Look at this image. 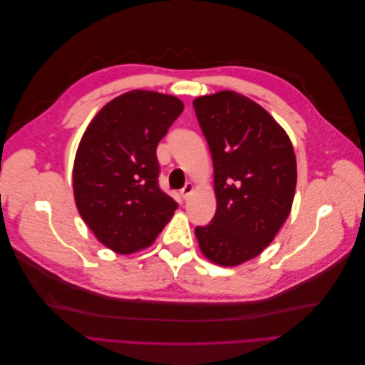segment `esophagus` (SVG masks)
I'll return each instance as SVG.
<instances>
[{"label":"esophagus","mask_w":365,"mask_h":365,"mask_svg":"<svg viewBox=\"0 0 365 365\" xmlns=\"http://www.w3.org/2000/svg\"><path fill=\"white\" fill-rule=\"evenodd\" d=\"M195 192V185L192 182H187L184 189L181 190V196L184 197V200H189V196Z\"/></svg>","instance_id":"esophagus-1"}]
</instances>
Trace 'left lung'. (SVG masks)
Here are the masks:
<instances>
[{
    "instance_id": "obj_1",
    "label": "left lung",
    "mask_w": 365,
    "mask_h": 365,
    "mask_svg": "<svg viewBox=\"0 0 365 365\" xmlns=\"http://www.w3.org/2000/svg\"><path fill=\"white\" fill-rule=\"evenodd\" d=\"M193 106L213 158L216 196L212 224L195 235L210 262L237 267L263 252L291 213L294 148L267 109L244 94H207Z\"/></svg>"
}]
</instances>
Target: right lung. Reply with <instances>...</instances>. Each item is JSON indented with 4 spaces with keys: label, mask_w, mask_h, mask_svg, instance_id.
<instances>
[{
    "label": "right lung",
    "mask_w": 365,
    "mask_h": 365,
    "mask_svg": "<svg viewBox=\"0 0 365 365\" xmlns=\"http://www.w3.org/2000/svg\"><path fill=\"white\" fill-rule=\"evenodd\" d=\"M178 97L132 90L108 102L85 129L73 164L74 202L106 248L150 247L178 208L158 187V141L182 113Z\"/></svg>",
    "instance_id": "obj_1"
}]
</instances>
